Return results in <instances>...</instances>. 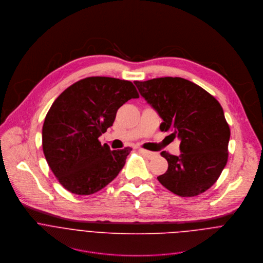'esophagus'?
<instances>
[{
	"label": "esophagus",
	"instance_id": "esophagus-1",
	"mask_svg": "<svg viewBox=\"0 0 263 263\" xmlns=\"http://www.w3.org/2000/svg\"><path fill=\"white\" fill-rule=\"evenodd\" d=\"M139 151H140L142 154H144L146 157H148L149 159H152V158H154V157L157 155L156 152L148 151V150H145V149H139Z\"/></svg>",
	"mask_w": 263,
	"mask_h": 263
}]
</instances>
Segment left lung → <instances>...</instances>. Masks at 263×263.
<instances>
[{"mask_svg":"<svg viewBox=\"0 0 263 263\" xmlns=\"http://www.w3.org/2000/svg\"><path fill=\"white\" fill-rule=\"evenodd\" d=\"M135 84L162 118L160 130L181 140L179 156L161 152L168 167L157 177L158 181L183 197L208 190L228 159L230 129L219 102L200 86L180 77L135 81Z\"/></svg>","mask_w":263,"mask_h":263,"instance_id":"8db88e82","label":"left lung"}]
</instances>
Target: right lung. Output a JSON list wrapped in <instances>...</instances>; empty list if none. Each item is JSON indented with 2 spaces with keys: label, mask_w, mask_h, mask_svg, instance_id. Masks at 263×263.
<instances>
[{
  "label": "right lung",
  "mask_w": 263,
  "mask_h": 263,
  "mask_svg": "<svg viewBox=\"0 0 263 263\" xmlns=\"http://www.w3.org/2000/svg\"><path fill=\"white\" fill-rule=\"evenodd\" d=\"M138 98L130 81L100 76L79 80L58 97L45 117L42 146L64 188L89 195L117 177L133 149L110 150L99 138L113 125L117 110Z\"/></svg>",
  "instance_id": "obj_1"
}]
</instances>
